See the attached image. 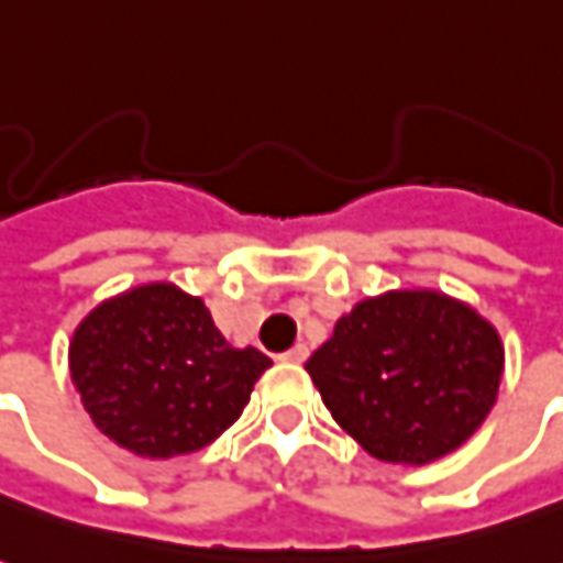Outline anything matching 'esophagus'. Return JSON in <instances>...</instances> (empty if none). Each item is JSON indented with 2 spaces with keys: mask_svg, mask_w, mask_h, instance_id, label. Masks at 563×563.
I'll return each instance as SVG.
<instances>
[{
  "mask_svg": "<svg viewBox=\"0 0 563 563\" xmlns=\"http://www.w3.org/2000/svg\"><path fill=\"white\" fill-rule=\"evenodd\" d=\"M283 360H286V363H305V360H308V344L298 341L295 347H289L283 353Z\"/></svg>",
  "mask_w": 563,
  "mask_h": 563,
  "instance_id": "34e87169",
  "label": "esophagus"
}]
</instances>
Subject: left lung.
Masks as SVG:
<instances>
[{
    "mask_svg": "<svg viewBox=\"0 0 563 563\" xmlns=\"http://www.w3.org/2000/svg\"><path fill=\"white\" fill-rule=\"evenodd\" d=\"M500 332L439 289H390L338 317L305 363L341 430L384 463L457 451L497 402Z\"/></svg>",
    "mask_w": 563,
    "mask_h": 563,
    "instance_id": "left-lung-1",
    "label": "left lung"
}]
</instances>
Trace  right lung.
Here are the masks:
<instances>
[{
  "label": "right lung",
  "mask_w": 563,
  "mask_h": 563,
  "mask_svg": "<svg viewBox=\"0 0 563 563\" xmlns=\"http://www.w3.org/2000/svg\"><path fill=\"white\" fill-rule=\"evenodd\" d=\"M265 368L262 350L228 344L203 298L167 280L100 301L69 341V375L93 427L148 460L216 442Z\"/></svg>",
  "instance_id": "right-lung-1"
}]
</instances>
